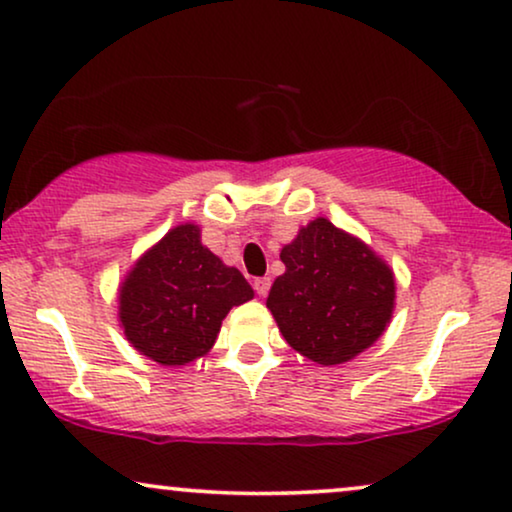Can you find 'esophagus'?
Instances as JSON below:
<instances>
[{"label": "esophagus", "mask_w": 512, "mask_h": 512, "mask_svg": "<svg viewBox=\"0 0 512 512\" xmlns=\"http://www.w3.org/2000/svg\"><path fill=\"white\" fill-rule=\"evenodd\" d=\"M252 288H255V292L260 297H267L269 295V288H271V278H255V281H252Z\"/></svg>", "instance_id": "34e87169"}]
</instances>
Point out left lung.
<instances>
[{"mask_svg": "<svg viewBox=\"0 0 512 512\" xmlns=\"http://www.w3.org/2000/svg\"><path fill=\"white\" fill-rule=\"evenodd\" d=\"M285 274L267 297L292 349L318 365H342L377 342L391 323L395 278L370 245L325 217L281 250Z\"/></svg>", "mask_w": 512, "mask_h": 512, "instance_id": "obj_1", "label": "left lung"}]
</instances>
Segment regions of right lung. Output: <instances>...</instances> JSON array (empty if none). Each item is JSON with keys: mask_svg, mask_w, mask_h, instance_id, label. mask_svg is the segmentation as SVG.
Segmentation results:
<instances>
[{"mask_svg": "<svg viewBox=\"0 0 512 512\" xmlns=\"http://www.w3.org/2000/svg\"><path fill=\"white\" fill-rule=\"evenodd\" d=\"M255 297L250 283L180 224L152 245L119 288V323L135 351L159 365H187L213 349L222 320Z\"/></svg>", "mask_w": 512, "mask_h": 512, "instance_id": "obj_1", "label": "right lung"}]
</instances>
